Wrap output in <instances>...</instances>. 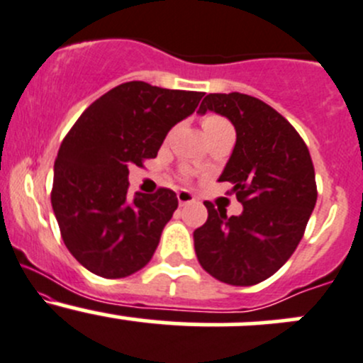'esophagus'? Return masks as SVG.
Returning a JSON list of instances; mask_svg holds the SVG:
<instances>
[{
	"mask_svg": "<svg viewBox=\"0 0 363 363\" xmlns=\"http://www.w3.org/2000/svg\"><path fill=\"white\" fill-rule=\"evenodd\" d=\"M177 200H179V205L181 207H186V205L189 203H194V196L189 191H184V189H181V191H177Z\"/></svg>",
	"mask_w": 363,
	"mask_h": 363,
	"instance_id": "esophagus-1",
	"label": "esophagus"
}]
</instances>
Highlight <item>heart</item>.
Masks as SVG:
<instances>
[{"label": "heart", "instance_id": "1", "mask_svg": "<svg viewBox=\"0 0 363 363\" xmlns=\"http://www.w3.org/2000/svg\"><path fill=\"white\" fill-rule=\"evenodd\" d=\"M201 125H203L205 133L213 132V130H219V128H228V127H230V123H228L226 120H223V118H220V116H213V114H208V116H205L203 121H201Z\"/></svg>", "mask_w": 363, "mask_h": 363}]
</instances>
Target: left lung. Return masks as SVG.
I'll list each match as a JSON object with an SVG mask.
<instances>
[{
    "label": "left lung",
    "instance_id": "obj_1",
    "mask_svg": "<svg viewBox=\"0 0 363 363\" xmlns=\"http://www.w3.org/2000/svg\"><path fill=\"white\" fill-rule=\"evenodd\" d=\"M231 121L236 143L219 181L231 182L240 216L205 201L207 223L193 233L201 268L219 281L249 287L266 280L299 245L316 203L315 169L296 128L250 95L208 94L198 113Z\"/></svg>",
    "mask_w": 363,
    "mask_h": 363
}]
</instances>
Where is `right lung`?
Instances as JSON below:
<instances>
[{"label": "right lung", "mask_w": 363, "mask_h": 363, "mask_svg": "<svg viewBox=\"0 0 363 363\" xmlns=\"http://www.w3.org/2000/svg\"><path fill=\"white\" fill-rule=\"evenodd\" d=\"M201 91L128 82L83 111L53 165L52 207L66 247L104 278H125L151 261L179 201L170 189L128 196V167L155 158Z\"/></svg>", "instance_id": "obj_1"}]
</instances>
